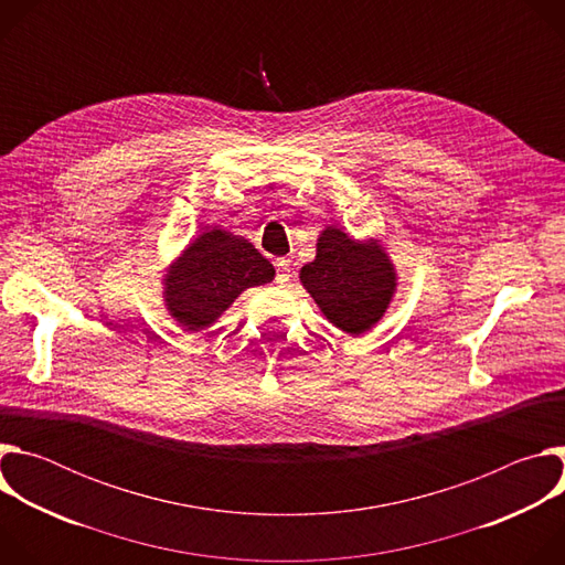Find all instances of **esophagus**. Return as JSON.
Masks as SVG:
<instances>
[{
    "mask_svg": "<svg viewBox=\"0 0 565 565\" xmlns=\"http://www.w3.org/2000/svg\"><path fill=\"white\" fill-rule=\"evenodd\" d=\"M277 281L286 284L290 279V259H277Z\"/></svg>",
    "mask_w": 565,
    "mask_h": 565,
    "instance_id": "esophagus-1",
    "label": "esophagus"
}]
</instances>
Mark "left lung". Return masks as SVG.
Here are the masks:
<instances>
[{"instance_id": "left-lung-1", "label": "left lung", "mask_w": 565, "mask_h": 565, "mask_svg": "<svg viewBox=\"0 0 565 565\" xmlns=\"http://www.w3.org/2000/svg\"><path fill=\"white\" fill-rule=\"evenodd\" d=\"M331 324L349 335H362L384 317L395 288V266L380 238H353L335 225L321 230L317 255L299 270Z\"/></svg>"}]
</instances>
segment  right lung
Segmentation results:
<instances>
[{
	"instance_id": "1",
	"label": "right lung",
	"mask_w": 565,
	"mask_h": 565,
	"mask_svg": "<svg viewBox=\"0 0 565 565\" xmlns=\"http://www.w3.org/2000/svg\"><path fill=\"white\" fill-rule=\"evenodd\" d=\"M275 279L273 264L248 238L205 230L163 275V299L185 331H203L253 286Z\"/></svg>"
}]
</instances>
